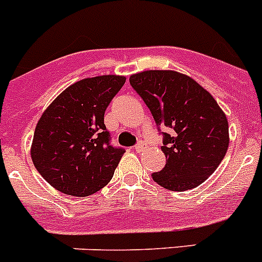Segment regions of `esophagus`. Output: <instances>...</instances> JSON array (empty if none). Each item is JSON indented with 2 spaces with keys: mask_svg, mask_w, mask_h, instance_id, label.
<instances>
[{
  "mask_svg": "<svg viewBox=\"0 0 262 262\" xmlns=\"http://www.w3.org/2000/svg\"><path fill=\"white\" fill-rule=\"evenodd\" d=\"M145 148H147V144H145L144 142H140V143H138V144L135 145V151L136 152H143Z\"/></svg>",
  "mask_w": 262,
  "mask_h": 262,
  "instance_id": "obj_1",
  "label": "esophagus"
}]
</instances>
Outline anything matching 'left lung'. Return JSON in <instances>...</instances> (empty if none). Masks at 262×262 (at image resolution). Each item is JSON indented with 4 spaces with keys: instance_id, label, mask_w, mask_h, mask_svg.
Here are the masks:
<instances>
[{
    "instance_id": "1",
    "label": "left lung",
    "mask_w": 262,
    "mask_h": 262,
    "mask_svg": "<svg viewBox=\"0 0 262 262\" xmlns=\"http://www.w3.org/2000/svg\"><path fill=\"white\" fill-rule=\"evenodd\" d=\"M129 84L151 110L164 134L163 170L152 174L172 191L191 190L205 182L224 159L230 144L228 120L214 97L195 80L176 71L151 69L131 75Z\"/></svg>"
}]
</instances>
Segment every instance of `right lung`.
<instances>
[{
  "label": "right lung",
  "mask_w": 262,
  "mask_h": 262,
  "mask_svg": "<svg viewBox=\"0 0 262 262\" xmlns=\"http://www.w3.org/2000/svg\"><path fill=\"white\" fill-rule=\"evenodd\" d=\"M124 82L126 77L118 75L84 78L43 111L30 154L36 170L56 190L88 196L111 181L124 149L108 144L103 117Z\"/></svg>",
  "instance_id": "1"
}]
</instances>
